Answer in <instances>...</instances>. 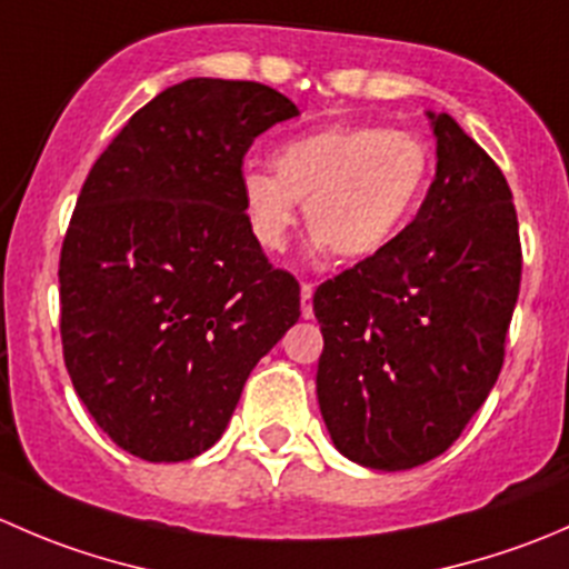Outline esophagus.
Segmentation results:
<instances>
[{
  "mask_svg": "<svg viewBox=\"0 0 569 569\" xmlns=\"http://www.w3.org/2000/svg\"><path fill=\"white\" fill-rule=\"evenodd\" d=\"M300 297H302V317L311 319V317H313V306H311L313 283H308V280H302V286H300Z\"/></svg>",
  "mask_w": 569,
  "mask_h": 569,
  "instance_id": "esophagus-1",
  "label": "esophagus"
}]
</instances>
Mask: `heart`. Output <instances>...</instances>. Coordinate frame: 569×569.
<instances>
[{"instance_id":"b5f03b06","label":"heart","mask_w":569,"mask_h":569,"mask_svg":"<svg viewBox=\"0 0 569 569\" xmlns=\"http://www.w3.org/2000/svg\"><path fill=\"white\" fill-rule=\"evenodd\" d=\"M272 170L244 168L239 178L256 242L283 248L300 200L313 244L360 261L407 226L427 187L429 151L418 137L380 123H327L280 142Z\"/></svg>"}]
</instances>
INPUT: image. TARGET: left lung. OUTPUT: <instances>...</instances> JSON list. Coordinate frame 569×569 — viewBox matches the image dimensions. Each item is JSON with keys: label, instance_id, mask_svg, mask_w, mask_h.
Returning a JSON list of instances; mask_svg holds the SVG:
<instances>
[{"label": "left lung", "instance_id": "left-lung-1", "mask_svg": "<svg viewBox=\"0 0 569 569\" xmlns=\"http://www.w3.org/2000/svg\"><path fill=\"white\" fill-rule=\"evenodd\" d=\"M432 123L438 173L416 220L313 295L321 418L375 470L416 468L460 438L501 375L520 295L507 178L451 114Z\"/></svg>", "mask_w": 569, "mask_h": 569}]
</instances>
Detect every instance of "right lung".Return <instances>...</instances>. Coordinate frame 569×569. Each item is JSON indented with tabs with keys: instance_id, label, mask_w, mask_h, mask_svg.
Wrapping results in <instances>:
<instances>
[{
	"instance_id": "right-lung-1",
	"label": "right lung",
	"mask_w": 569,
	"mask_h": 569,
	"mask_svg": "<svg viewBox=\"0 0 569 569\" xmlns=\"http://www.w3.org/2000/svg\"><path fill=\"white\" fill-rule=\"evenodd\" d=\"M300 114L261 82L187 79L137 109L82 183L60 252L62 358L129 455L220 440L252 366L300 319V283L252 237L244 153Z\"/></svg>"
}]
</instances>
